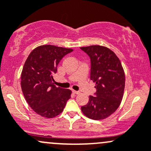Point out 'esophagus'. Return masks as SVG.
Wrapping results in <instances>:
<instances>
[{"label": "esophagus", "instance_id": "34e87169", "mask_svg": "<svg viewBox=\"0 0 151 151\" xmlns=\"http://www.w3.org/2000/svg\"><path fill=\"white\" fill-rule=\"evenodd\" d=\"M72 92H73V93H74V94H79V93H80V92H79V91H74V90L72 91Z\"/></svg>", "mask_w": 151, "mask_h": 151}]
</instances>
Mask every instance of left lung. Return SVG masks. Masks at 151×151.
I'll list each match as a JSON object with an SVG mask.
<instances>
[{
  "label": "left lung",
  "mask_w": 151,
  "mask_h": 151,
  "mask_svg": "<svg viewBox=\"0 0 151 151\" xmlns=\"http://www.w3.org/2000/svg\"><path fill=\"white\" fill-rule=\"evenodd\" d=\"M80 49L91 59L90 78L96 83V89L81 109L91 119H104L118 109L123 99L125 74L122 65L116 55L107 47L92 45Z\"/></svg>",
  "instance_id": "left-lung-1"
}]
</instances>
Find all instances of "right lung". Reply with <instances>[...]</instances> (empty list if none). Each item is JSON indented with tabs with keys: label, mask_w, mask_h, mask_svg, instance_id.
I'll list each match as a JSON object with an SVG mask.
<instances>
[{
	"label": "right lung",
	"mask_w": 151,
	"mask_h": 151,
	"mask_svg": "<svg viewBox=\"0 0 151 151\" xmlns=\"http://www.w3.org/2000/svg\"><path fill=\"white\" fill-rule=\"evenodd\" d=\"M72 49L42 45L28 55L21 74V88L25 100L34 112L51 118L63 112L71 91L53 85L59 62Z\"/></svg>",
	"instance_id": "right-lung-1"
}]
</instances>
